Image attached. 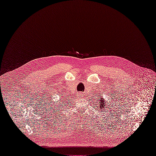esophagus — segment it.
I'll return each mask as SVG.
<instances>
[{
  "mask_svg": "<svg viewBox=\"0 0 156 156\" xmlns=\"http://www.w3.org/2000/svg\"><path fill=\"white\" fill-rule=\"evenodd\" d=\"M77 96H78V98H83V93H81V92H80V93H79V94H78Z\"/></svg>",
  "mask_w": 156,
  "mask_h": 156,
  "instance_id": "obj_1",
  "label": "esophagus"
}]
</instances>
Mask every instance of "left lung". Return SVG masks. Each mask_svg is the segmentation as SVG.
<instances>
[{
    "label": "left lung",
    "mask_w": 156,
    "mask_h": 156,
    "mask_svg": "<svg viewBox=\"0 0 156 156\" xmlns=\"http://www.w3.org/2000/svg\"><path fill=\"white\" fill-rule=\"evenodd\" d=\"M99 102V103H98L99 104V106H98V107H99V109L100 108L101 110H105V108H106V103H108V102H107L105 99H103V97L101 96V97H99V101H98ZM107 108H108V106L107 107ZM104 108V109H103V108ZM103 110H101V112H103ZM108 111V110H107ZM104 112V111H103Z\"/></svg>",
    "instance_id": "8db88e82"
}]
</instances>
